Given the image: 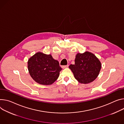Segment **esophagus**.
Returning <instances> with one entry per match:
<instances>
[{
	"label": "esophagus",
	"instance_id": "1",
	"mask_svg": "<svg viewBox=\"0 0 124 124\" xmlns=\"http://www.w3.org/2000/svg\"><path fill=\"white\" fill-rule=\"evenodd\" d=\"M62 68L63 69H64V68H68V67H69V65H65V66H62Z\"/></svg>",
	"mask_w": 124,
	"mask_h": 124
}]
</instances>
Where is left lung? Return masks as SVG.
I'll return each mask as SVG.
<instances>
[{"label":"left lung","mask_w":124,"mask_h":124,"mask_svg":"<svg viewBox=\"0 0 124 124\" xmlns=\"http://www.w3.org/2000/svg\"><path fill=\"white\" fill-rule=\"evenodd\" d=\"M74 65L69 66V68L78 82L88 84L93 82L97 77L101 65L93 54L89 52L78 53Z\"/></svg>","instance_id":"8db88e82"}]
</instances>
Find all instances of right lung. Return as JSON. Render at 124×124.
<instances>
[{
	"label": "right lung",
	"mask_w": 124,
	"mask_h": 124,
	"mask_svg": "<svg viewBox=\"0 0 124 124\" xmlns=\"http://www.w3.org/2000/svg\"><path fill=\"white\" fill-rule=\"evenodd\" d=\"M29 73L33 80L43 85L52 84L57 79L62 68L51 55L38 52L28 62Z\"/></svg>",
	"instance_id": "obj_1"
}]
</instances>
